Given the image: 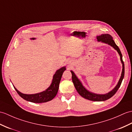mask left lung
Instances as JSON below:
<instances>
[{
	"label": "left lung",
	"mask_w": 132,
	"mask_h": 132,
	"mask_svg": "<svg viewBox=\"0 0 132 132\" xmlns=\"http://www.w3.org/2000/svg\"><path fill=\"white\" fill-rule=\"evenodd\" d=\"M97 39L98 42H101L102 43L108 44L109 45H111V47L114 48L115 50L117 51L119 54L120 55V60L122 64V69L121 77L120 79H119L118 83L117 85H116V86L111 91H110L109 93L105 94H98L94 93L92 92H90L87 90V89L85 88L83 85H82L81 81L78 78L77 76H76L74 72H73L72 71H71V72L72 73V80L73 83V85H74L75 88L76 89V90H77L78 93L80 94L82 97H83L87 100L93 101H104L114 96V95L116 93V92H117V90H118L119 87H120L122 79H123L124 76V63L123 61H122V54L120 51V49L119 48L117 45L115 44L114 40H113L112 37L111 35L108 34H102L100 36H97Z\"/></svg>",
	"instance_id": "8db88e82"
}]
</instances>
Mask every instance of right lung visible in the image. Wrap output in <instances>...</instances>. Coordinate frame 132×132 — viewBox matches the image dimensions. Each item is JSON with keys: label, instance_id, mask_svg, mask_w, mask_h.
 Listing matches in <instances>:
<instances>
[{"label": "right lung", "instance_id": "add662e5", "mask_svg": "<svg viewBox=\"0 0 132 132\" xmlns=\"http://www.w3.org/2000/svg\"><path fill=\"white\" fill-rule=\"evenodd\" d=\"M31 39L34 40L35 38H33ZM66 70V67H62L61 69L57 70L56 73H54L53 77L52 83L51 85L45 91L42 92L32 94H26L21 93L20 91H18L17 89L14 88L15 90L17 91V93L19 94V96L22 98L24 100L29 101V102L33 103H43L48 102V101H51L53 100L59 90V84L61 81V78L63 74L64 71Z\"/></svg>", "mask_w": 132, "mask_h": 132}]
</instances>
